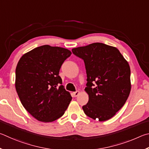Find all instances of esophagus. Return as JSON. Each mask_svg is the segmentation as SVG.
<instances>
[{
  "label": "esophagus",
  "instance_id": "obj_1",
  "mask_svg": "<svg viewBox=\"0 0 149 149\" xmlns=\"http://www.w3.org/2000/svg\"><path fill=\"white\" fill-rule=\"evenodd\" d=\"M76 93H77V92H74V95H75V94H76Z\"/></svg>",
  "mask_w": 149,
  "mask_h": 149
}]
</instances>
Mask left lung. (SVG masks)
<instances>
[{"instance_id": "obj_1", "label": "left lung", "mask_w": 149, "mask_h": 149, "mask_svg": "<svg viewBox=\"0 0 149 149\" xmlns=\"http://www.w3.org/2000/svg\"><path fill=\"white\" fill-rule=\"evenodd\" d=\"M70 55L67 49L44 45L25 54L17 63L15 90L24 108L38 121L56 120L72 100L59 76Z\"/></svg>"}]
</instances>
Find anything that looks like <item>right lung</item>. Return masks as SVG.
Instances as JSON below:
<instances>
[{
    "mask_svg": "<svg viewBox=\"0 0 149 149\" xmlns=\"http://www.w3.org/2000/svg\"><path fill=\"white\" fill-rule=\"evenodd\" d=\"M84 60L87 74L88 102L82 107L88 116L108 120L126 103L131 91L128 63L115 47L93 43L72 49Z\"/></svg>",
    "mask_w": 149,
    "mask_h": 149,
    "instance_id": "1",
    "label": "right lung"
}]
</instances>
